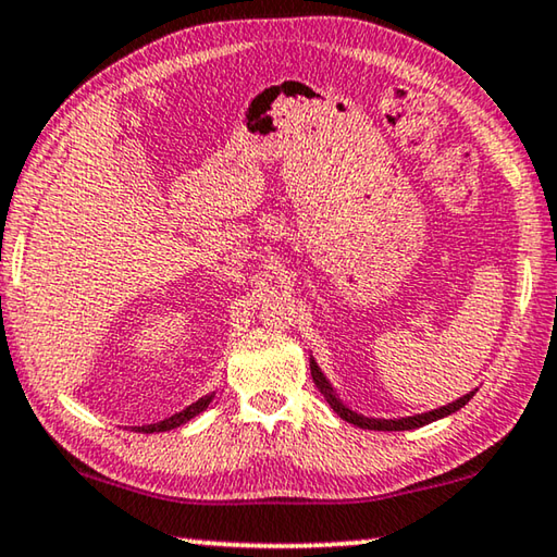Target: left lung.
Wrapping results in <instances>:
<instances>
[{
  "instance_id": "1",
  "label": "left lung",
  "mask_w": 557,
  "mask_h": 557,
  "mask_svg": "<svg viewBox=\"0 0 557 557\" xmlns=\"http://www.w3.org/2000/svg\"><path fill=\"white\" fill-rule=\"evenodd\" d=\"M310 369H312V379H314L317 389H320V392L324 394L326 404H330L332 409L337 411L344 421L355 423V426H359V429H369V431H411V429L426 426V423H431V421H438V419H444V417H451V413H456L458 409H463V406L469 404V401L473 399V394H475V389H473V392H469V394H463L461 399H456V401L446 404V406H438V409H431V411H423V413H413V417L374 419V417H364V413H357L355 409H349V406L339 399L337 392H334V386L330 384V379H326V376L322 374V369L317 367L314 357H310Z\"/></svg>"
}]
</instances>
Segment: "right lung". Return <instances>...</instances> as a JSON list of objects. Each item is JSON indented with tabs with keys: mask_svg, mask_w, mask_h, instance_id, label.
<instances>
[{
	"mask_svg": "<svg viewBox=\"0 0 557 557\" xmlns=\"http://www.w3.org/2000/svg\"><path fill=\"white\" fill-rule=\"evenodd\" d=\"M213 396H215V392H213V394H206V396H202V399H198L196 404H190L188 409L173 413L171 419H163V421H158V423H148V426H138V431H144V434H153V431H171V429H175V426H183L185 421L196 419L198 413L206 411L208 404L213 401Z\"/></svg>",
	"mask_w": 557,
	"mask_h": 557,
	"instance_id": "right-lung-1",
	"label": "right lung"
}]
</instances>
